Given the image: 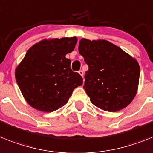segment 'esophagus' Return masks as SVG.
<instances>
[{
  "label": "esophagus",
  "instance_id": "esophagus-1",
  "mask_svg": "<svg viewBox=\"0 0 153 153\" xmlns=\"http://www.w3.org/2000/svg\"><path fill=\"white\" fill-rule=\"evenodd\" d=\"M78 73H79V75H80L81 76L83 77V75H84V72H83V71H82V70H80V71H78Z\"/></svg>",
  "mask_w": 153,
  "mask_h": 153
}]
</instances>
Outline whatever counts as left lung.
<instances>
[{
    "instance_id": "8db88e82",
    "label": "left lung",
    "mask_w": 153,
    "mask_h": 153,
    "mask_svg": "<svg viewBox=\"0 0 153 153\" xmlns=\"http://www.w3.org/2000/svg\"><path fill=\"white\" fill-rule=\"evenodd\" d=\"M78 51L88 65L84 89L91 103L107 111L127 107L139 86L140 68L136 59L106 40L82 38Z\"/></svg>"
}]
</instances>
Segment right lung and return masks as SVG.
<instances>
[{
	"mask_svg": "<svg viewBox=\"0 0 153 153\" xmlns=\"http://www.w3.org/2000/svg\"><path fill=\"white\" fill-rule=\"evenodd\" d=\"M76 37L44 39L30 47L15 69V78L31 107L51 112L66 104L73 90L83 83L65 55L75 49Z\"/></svg>",
	"mask_w": 153,
	"mask_h": 153,
	"instance_id": "obj_1",
	"label": "right lung"
}]
</instances>
